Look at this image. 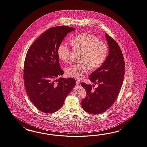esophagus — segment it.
<instances>
[{"label": "esophagus", "mask_w": 147, "mask_h": 147, "mask_svg": "<svg viewBox=\"0 0 147 147\" xmlns=\"http://www.w3.org/2000/svg\"><path fill=\"white\" fill-rule=\"evenodd\" d=\"M76 82L77 84H79V83L81 82V81H80V80H78V79H76Z\"/></svg>", "instance_id": "esophagus-1"}]
</instances>
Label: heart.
Here are the masks:
<instances>
[{"mask_svg": "<svg viewBox=\"0 0 147 147\" xmlns=\"http://www.w3.org/2000/svg\"><path fill=\"white\" fill-rule=\"evenodd\" d=\"M73 46L83 51L81 61L79 64H74L66 69L68 76L80 79L89 71L90 68L94 70L103 64L107 57L108 47L104 41L99 40L98 38L92 34L82 33L74 36L71 39ZM59 58L65 63L70 61L71 49L67 43H61L58 47Z\"/></svg>", "mask_w": 147, "mask_h": 147, "instance_id": "1", "label": "heart"}]
</instances>
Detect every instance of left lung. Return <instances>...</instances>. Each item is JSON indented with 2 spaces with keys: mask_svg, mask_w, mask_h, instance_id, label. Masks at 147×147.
<instances>
[{
  "mask_svg": "<svg viewBox=\"0 0 147 147\" xmlns=\"http://www.w3.org/2000/svg\"><path fill=\"white\" fill-rule=\"evenodd\" d=\"M109 46V54L103 64L91 73L89 79L98 85L81 83L86 96L81 101L83 109L91 114L106 111L114 104L123 82L125 62L122 50L117 43L107 33L105 34Z\"/></svg>",
  "mask_w": 147,
  "mask_h": 147,
  "instance_id": "left-lung-1",
  "label": "left lung"
}]
</instances>
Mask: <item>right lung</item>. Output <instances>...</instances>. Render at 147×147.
<instances>
[{"label":"right lung","mask_w":147,"mask_h":147,"mask_svg":"<svg viewBox=\"0 0 147 147\" xmlns=\"http://www.w3.org/2000/svg\"><path fill=\"white\" fill-rule=\"evenodd\" d=\"M74 28L58 26L48 29L29 48L25 57L23 79L26 91L34 106L44 113L61 108L76 83L75 79L57 78L64 74L57 49Z\"/></svg>","instance_id":"1"}]
</instances>
